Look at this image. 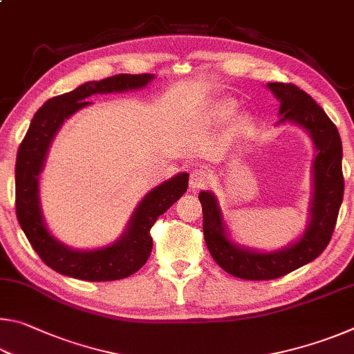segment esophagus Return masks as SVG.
I'll use <instances>...</instances> for the list:
<instances>
[{
  "instance_id": "esophagus-1",
  "label": "esophagus",
  "mask_w": 354,
  "mask_h": 354,
  "mask_svg": "<svg viewBox=\"0 0 354 354\" xmlns=\"http://www.w3.org/2000/svg\"><path fill=\"white\" fill-rule=\"evenodd\" d=\"M209 184V175L205 169H200L196 167L195 170H192L190 173V179H189V187L190 190H200L203 187H206Z\"/></svg>"
}]
</instances>
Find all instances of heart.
<instances>
[{"mask_svg":"<svg viewBox=\"0 0 354 354\" xmlns=\"http://www.w3.org/2000/svg\"><path fill=\"white\" fill-rule=\"evenodd\" d=\"M217 111L220 113H223V115H230V113H232V111H234V104H232L231 101H221V103H218L217 106Z\"/></svg>","mask_w":354,"mask_h":354,"instance_id":"heart-1","label":"heart"}]
</instances>
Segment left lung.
Returning <instances> with one entry per match:
<instances>
[{
    "label": "left lung",
    "mask_w": 354,
    "mask_h": 354,
    "mask_svg": "<svg viewBox=\"0 0 354 354\" xmlns=\"http://www.w3.org/2000/svg\"><path fill=\"white\" fill-rule=\"evenodd\" d=\"M267 87L279 101V123L303 128L314 143L313 198L306 230L297 242L274 251H257L236 243L217 196L200 192L203 206V232L214 261L232 277L242 279H274L313 262L331 241L335 220L344 198L342 140L325 111L301 88L293 84L268 82Z\"/></svg>",
    "instance_id": "left-lung-1"
}]
</instances>
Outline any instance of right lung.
<instances>
[{
    "label": "right lung",
    "instance_id": "obj_1",
    "mask_svg": "<svg viewBox=\"0 0 354 354\" xmlns=\"http://www.w3.org/2000/svg\"><path fill=\"white\" fill-rule=\"evenodd\" d=\"M154 80V75H115L91 81L68 93L59 95L35 112L25 139L20 143L15 164L17 218L31 247L48 267L57 273L84 281H115L136 273L145 266L153 248L149 230L173 203L187 190L189 175L178 173L143 196L127 230L115 242L95 250H75L51 234L40 206L39 176L44 170L48 149L65 120L87 107L88 97L97 93L139 91Z\"/></svg>",
    "mask_w": 354,
    "mask_h": 354
}]
</instances>
